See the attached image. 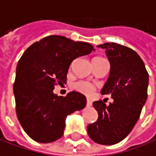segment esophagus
I'll return each mask as SVG.
<instances>
[{
	"label": "esophagus",
	"mask_w": 156,
	"mask_h": 156,
	"mask_svg": "<svg viewBox=\"0 0 156 156\" xmlns=\"http://www.w3.org/2000/svg\"><path fill=\"white\" fill-rule=\"evenodd\" d=\"M86 105H87V106H91V105H92V101H91V99L87 98V101H86Z\"/></svg>",
	"instance_id": "34e87169"
}]
</instances>
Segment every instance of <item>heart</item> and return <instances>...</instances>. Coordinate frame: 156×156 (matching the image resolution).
Masks as SVG:
<instances>
[{
  "mask_svg": "<svg viewBox=\"0 0 156 156\" xmlns=\"http://www.w3.org/2000/svg\"><path fill=\"white\" fill-rule=\"evenodd\" d=\"M73 89L78 92L85 94L87 96H91L94 92V87L91 83L86 81H78L73 85Z\"/></svg>",
  "mask_w": 156,
  "mask_h": 156,
  "instance_id": "obj_1",
  "label": "heart"
}]
</instances>
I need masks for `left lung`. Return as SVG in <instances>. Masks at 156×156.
Listing matches in <instances>:
<instances>
[{"label": "left lung", "instance_id": "8db88e82", "mask_svg": "<svg viewBox=\"0 0 156 156\" xmlns=\"http://www.w3.org/2000/svg\"><path fill=\"white\" fill-rule=\"evenodd\" d=\"M105 50L110 73L101 94H110L113 102L106 105L94 101L96 122L87 126L89 137L101 145H113L124 140L139 119L147 98L148 73L140 56L132 49L115 43L98 45Z\"/></svg>", "mask_w": 156, "mask_h": 156}]
</instances>
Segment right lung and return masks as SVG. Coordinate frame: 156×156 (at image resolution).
I'll return each mask as SVG.
<instances>
[{"label": "right lung", "mask_w": 156, "mask_h": 156, "mask_svg": "<svg viewBox=\"0 0 156 156\" xmlns=\"http://www.w3.org/2000/svg\"><path fill=\"white\" fill-rule=\"evenodd\" d=\"M92 51L88 43L50 36L24 51L16 67L14 95L18 120L31 139L50 143L61 138L66 117L85 108V95L71 91L62 97L53 90L65 83L71 62Z\"/></svg>", "instance_id": "right-lung-1"}]
</instances>
